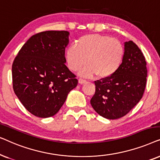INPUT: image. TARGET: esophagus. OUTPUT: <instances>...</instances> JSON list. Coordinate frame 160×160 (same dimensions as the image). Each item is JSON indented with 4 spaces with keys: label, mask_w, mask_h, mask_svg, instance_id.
I'll use <instances>...</instances> for the list:
<instances>
[{
    "label": "esophagus",
    "mask_w": 160,
    "mask_h": 160,
    "mask_svg": "<svg viewBox=\"0 0 160 160\" xmlns=\"http://www.w3.org/2000/svg\"><path fill=\"white\" fill-rule=\"evenodd\" d=\"M86 82V80H84V79L82 78H79V83L80 84H82V83H85V82Z\"/></svg>",
    "instance_id": "1"
}]
</instances>
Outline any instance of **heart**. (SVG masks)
I'll return each mask as SVG.
<instances>
[{
  "mask_svg": "<svg viewBox=\"0 0 160 160\" xmlns=\"http://www.w3.org/2000/svg\"><path fill=\"white\" fill-rule=\"evenodd\" d=\"M122 43L108 35L89 33L82 36L66 52L68 67L72 72L80 70L81 74L92 77L97 74L99 78H110L120 69L124 58Z\"/></svg>",
  "mask_w": 160,
  "mask_h": 160,
  "instance_id": "1",
  "label": "heart"
}]
</instances>
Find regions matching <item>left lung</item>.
<instances>
[{
    "mask_svg": "<svg viewBox=\"0 0 160 160\" xmlns=\"http://www.w3.org/2000/svg\"><path fill=\"white\" fill-rule=\"evenodd\" d=\"M124 58L113 75L94 81L91 105L100 116L117 119L127 115L141 99L146 86L147 67L143 54L132 41L124 43Z\"/></svg>",
    "mask_w": 160,
    "mask_h": 160,
    "instance_id": "obj_1",
    "label": "left lung"
}]
</instances>
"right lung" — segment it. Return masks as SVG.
<instances>
[{
	"label": "right lung",
	"instance_id": "right-lung-1",
	"mask_svg": "<svg viewBox=\"0 0 160 160\" xmlns=\"http://www.w3.org/2000/svg\"><path fill=\"white\" fill-rule=\"evenodd\" d=\"M69 34L66 31L36 33L23 44L12 63L14 93L35 116L56 114L69 91L78 86L77 76L65 65Z\"/></svg>",
	"mask_w": 160,
	"mask_h": 160
}]
</instances>
